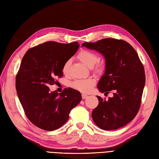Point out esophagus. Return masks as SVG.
Instances as JSON below:
<instances>
[{"label": "esophagus", "mask_w": 159, "mask_h": 159, "mask_svg": "<svg viewBox=\"0 0 159 159\" xmlns=\"http://www.w3.org/2000/svg\"><path fill=\"white\" fill-rule=\"evenodd\" d=\"M82 99H85V98H86L88 97V96L86 94H82Z\"/></svg>", "instance_id": "1"}]
</instances>
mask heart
I'll return each instance as SVG.
<instances>
[{"label":"heart","mask_w":159,"mask_h":159,"mask_svg":"<svg viewBox=\"0 0 159 159\" xmlns=\"http://www.w3.org/2000/svg\"><path fill=\"white\" fill-rule=\"evenodd\" d=\"M77 58L86 66L94 69L95 72L100 73L102 71L103 65L101 63H98L99 57L94 52L88 50H82L78 54ZM70 64V59H68L65 62L63 68H62V71L65 74H66L68 72ZM96 80L94 78L89 77L87 79L75 80L71 83V86L80 92L88 93L90 92L92 87L94 86Z\"/></svg>","instance_id":"1"}]
</instances>
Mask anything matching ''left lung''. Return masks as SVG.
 <instances>
[{"label":"left lung","mask_w":159,"mask_h":159,"mask_svg":"<svg viewBox=\"0 0 159 159\" xmlns=\"http://www.w3.org/2000/svg\"><path fill=\"white\" fill-rule=\"evenodd\" d=\"M82 46L104 56L105 71L98 88L104 94L113 92L108 100L97 96L93 121L104 130L119 129L132 121L140 109L146 81L144 66L135 49L124 40L104 38L94 43L84 42Z\"/></svg>","instance_id":"8db88e82"}]
</instances>
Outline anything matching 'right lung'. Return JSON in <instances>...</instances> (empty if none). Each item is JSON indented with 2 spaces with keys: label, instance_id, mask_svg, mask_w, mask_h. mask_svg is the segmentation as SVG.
Listing matches in <instances>:
<instances>
[{
  "label": "right lung",
  "instance_id": "1",
  "mask_svg": "<svg viewBox=\"0 0 159 159\" xmlns=\"http://www.w3.org/2000/svg\"><path fill=\"white\" fill-rule=\"evenodd\" d=\"M79 46L77 42H46L30 48L23 57L15 87L27 117L40 129L59 128L82 100L80 92L73 88L65 89L60 94L49 90L57 77L63 76L65 62L75 55Z\"/></svg>",
  "mask_w": 159,
  "mask_h": 159
}]
</instances>
